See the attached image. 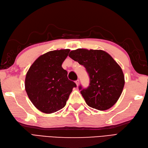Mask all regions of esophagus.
<instances>
[{"mask_svg":"<svg viewBox=\"0 0 148 148\" xmlns=\"http://www.w3.org/2000/svg\"><path fill=\"white\" fill-rule=\"evenodd\" d=\"M75 84H76V85H77V86H78L79 84H80V82H79V80H77L75 81Z\"/></svg>","mask_w":148,"mask_h":148,"instance_id":"1","label":"esophagus"}]
</instances>
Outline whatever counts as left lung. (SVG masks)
<instances>
[{
    "mask_svg": "<svg viewBox=\"0 0 148 148\" xmlns=\"http://www.w3.org/2000/svg\"><path fill=\"white\" fill-rule=\"evenodd\" d=\"M69 56L84 65L89 75L88 87L79 86L86 104L99 110L112 107L119 99L125 84L123 71L112 57L102 50L81 48L71 51Z\"/></svg>",
    "mask_w": 148,
    "mask_h": 148,
    "instance_id": "left-lung-1",
    "label": "left lung"
}]
</instances>
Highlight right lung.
I'll use <instances>...</instances> for the list:
<instances>
[{
    "mask_svg": "<svg viewBox=\"0 0 148 148\" xmlns=\"http://www.w3.org/2000/svg\"><path fill=\"white\" fill-rule=\"evenodd\" d=\"M69 49L54 50L39 56L27 72L25 89L37 109L51 114L65 106L75 83L68 80L62 65Z\"/></svg>",
    "mask_w": 148,
    "mask_h": 148,
    "instance_id": "obj_1",
    "label": "right lung"
}]
</instances>
